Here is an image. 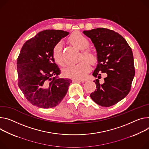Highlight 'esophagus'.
<instances>
[{"instance_id":"esophagus-1","label":"esophagus","mask_w":149,"mask_h":149,"mask_svg":"<svg viewBox=\"0 0 149 149\" xmlns=\"http://www.w3.org/2000/svg\"><path fill=\"white\" fill-rule=\"evenodd\" d=\"M73 81H75V82H79V83H83V82L86 81V80L75 78V79H73Z\"/></svg>"}]
</instances>
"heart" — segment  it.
<instances>
[{
	"label": "heart",
	"mask_w": 149,
	"mask_h": 149,
	"mask_svg": "<svg viewBox=\"0 0 149 149\" xmlns=\"http://www.w3.org/2000/svg\"><path fill=\"white\" fill-rule=\"evenodd\" d=\"M69 41L74 46L82 51L79 58L80 60L84 58L93 63L96 62V55L93 52L87 50L90 46V42L86 36L79 33H75L70 37ZM62 49V44L59 43L53 47L52 51V56L54 61L56 63L61 66L64 65ZM90 68L89 62L86 60H83L77 64L66 66L63 70V74L66 77L83 79L87 76L90 70Z\"/></svg>",
	"instance_id": "obj_1"
}]
</instances>
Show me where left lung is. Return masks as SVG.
Returning <instances> with one entry per match:
<instances>
[{
	"label": "left lung",
	"instance_id": "left-lung-1",
	"mask_svg": "<svg viewBox=\"0 0 149 149\" xmlns=\"http://www.w3.org/2000/svg\"><path fill=\"white\" fill-rule=\"evenodd\" d=\"M83 33L90 38L96 48L97 64L93 72L98 79L93 81L96 89L90 94L97 104L109 107L125 98L129 93L135 75L132 50L125 39L119 33L107 29L98 28ZM102 73L107 74L101 85Z\"/></svg>",
	"mask_w": 149,
	"mask_h": 149
}]
</instances>
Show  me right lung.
<instances>
[{"label":"right lung","instance_id":"right-lung-1","mask_svg":"<svg viewBox=\"0 0 149 149\" xmlns=\"http://www.w3.org/2000/svg\"><path fill=\"white\" fill-rule=\"evenodd\" d=\"M69 34L63 30L40 31L27 40L21 50L17 59L18 86L34 106L54 107L66 95L72 80L58 78L61 70L53 58L52 51Z\"/></svg>","mask_w":149,"mask_h":149}]
</instances>
